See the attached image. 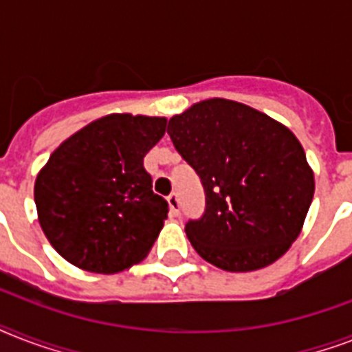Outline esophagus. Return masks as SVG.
I'll use <instances>...</instances> for the list:
<instances>
[{
  "label": "esophagus",
  "instance_id": "esophagus-1",
  "mask_svg": "<svg viewBox=\"0 0 352 352\" xmlns=\"http://www.w3.org/2000/svg\"><path fill=\"white\" fill-rule=\"evenodd\" d=\"M168 204H170V210L173 215L181 214V199H179V193L173 192L168 195Z\"/></svg>",
  "mask_w": 352,
  "mask_h": 352
}]
</instances>
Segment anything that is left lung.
Segmentation results:
<instances>
[{
    "mask_svg": "<svg viewBox=\"0 0 352 352\" xmlns=\"http://www.w3.org/2000/svg\"><path fill=\"white\" fill-rule=\"evenodd\" d=\"M168 135L203 184L204 214L184 226L199 256L228 272L283 256L314 197L292 131L245 104L212 98L170 118Z\"/></svg>",
    "mask_w": 352,
    "mask_h": 352,
    "instance_id": "left-lung-1",
    "label": "left lung"
}]
</instances>
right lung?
Returning a JSON list of instances; mask_svg holds the SVG:
<instances>
[{
  "instance_id": "1",
  "label": "right lung",
  "mask_w": 352,
  "mask_h": 352,
  "mask_svg": "<svg viewBox=\"0 0 352 352\" xmlns=\"http://www.w3.org/2000/svg\"><path fill=\"white\" fill-rule=\"evenodd\" d=\"M166 118L109 115L74 133L38 173L41 230L74 267L117 274L142 261L170 206L153 192L144 157Z\"/></svg>"
}]
</instances>
